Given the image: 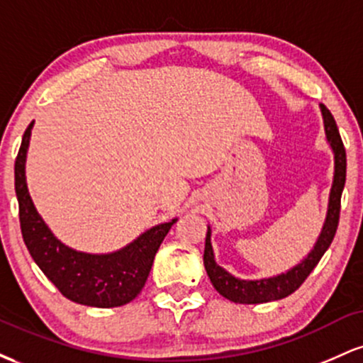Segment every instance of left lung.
Wrapping results in <instances>:
<instances>
[{"mask_svg": "<svg viewBox=\"0 0 363 363\" xmlns=\"http://www.w3.org/2000/svg\"><path fill=\"white\" fill-rule=\"evenodd\" d=\"M319 107L324 121L326 140L333 150V155H335V174H333V186L329 191L326 220H324L323 230L315 240L314 249L286 273L277 274L272 278H261V280H240V278H235L234 274L228 273L227 269H223L222 266L216 264L213 247H211V228L208 227L203 261H205L206 273L210 277V281L213 283L215 290L228 301L235 303H262L289 297L306 281V278L318 266L320 257L324 256V252L328 251L333 239H335L340 220L341 193H343L345 181H347V152H345L343 141H341L338 126H336L333 114L324 104H319Z\"/></svg>", "mask_w": 363, "mask_h": 363, "instance_id": "8db88e82", "label": "left lung"}]
</instances>
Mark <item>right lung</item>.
<instances>
[{"mask_svg": "<svg viewBox=\"0 0 363 363\" xmlns=\"http://www.w3.org/2000/svg\"><path fill=\"white\" fill-rule=\"evenodd\" d=\"M34 121L25 129L15 160V193L18 199L20 228L32 259L57 290L82 306L119 307L131 302L145 286L155 254L177 218L148 228L133 242L109 254L74 251L52 234L37 213L27 181L25 160Z\"/></svg>", "mask_w": 363, "mask_h": 363, "instance_id": "add662e5", "label": "right lung"}]
</instances>
